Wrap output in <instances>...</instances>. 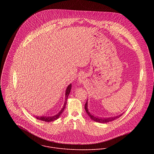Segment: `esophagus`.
I'll return each mask as SVG.
<instances>
[{
  "instance_id": "obj_1",
  "label": "esophagus",
  "mask_w": 154,
  "mask_h": 154,
  "mask_svg": "<svg viewBox=\"0 0 154 154\" xmlns=\"http://www.w3.org/2000/svg\"><path fill=\"white\" fill-rule=\"evenodd\" d=\"M79 80H80V81H82V80H83V76L82 75L80 76V77H79Z\"/></svg>"
}]
</instances>
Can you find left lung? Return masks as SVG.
Here are the masks:
<instances>
[{"mask_svg":"<svg viewBox=\"0 0 154 154\" xmlns=\"http://www.w3.org/2000/svg\"><path fill=\"white\" fill-rule=\"evenodd\" d=\"M88 102L86 101V103L85 104V109L86 110V112L87 113V114L88 115V116L90 117V118L96 121V122H100V123H106V122H108L109 121H112L115 119H116V118H119L120 116H121V115H122V114L118 116H115V117H110V118H98V117H96V116H94L93 115H92L89 112H88Z\"/></svg>","mask_w":154,"mask_h":154,"instance_id":"left-lung-1","label":"left lung"}]
</instances>
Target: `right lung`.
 <instances>
[{
  "label": "right lung",
  "mask_w": 154,
  "mask_h": 154,
  "mask_svg": "<svg viewBox=\"0 0 154 154\" xmlns=\"http://www.w3.org/2000/svg\"><path fill=\"white\" fill-rule=\"evenodd\" d=\"M71 88H72V85L70 84L68 87H67V89H66V94H65V97H66V99H65V102H64V104L63 105V108L61 109V111L55 116H41V117H39V116H36L35 118L39 120H41V121H45V122H51V121H54L56 119H57L59 116L61 115V114L63 113L64 109L65 108V106H66V100H67V99H68V97L70 93V91H71Z\"/></svg>",
  "instance_id": "obj_1"
}]
</instances>
